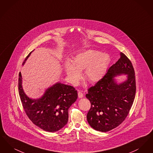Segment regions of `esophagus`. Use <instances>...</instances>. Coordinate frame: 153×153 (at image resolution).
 <instances>
[{
    "instance_id": "34e87169",
    "label": "esophagus",
    "mask_w": 153,
    "mask_h": 153,
    "mask_svg": "<svg viewBox=\"0 0 153 153\" xmlns=\"http://www.w3.org/2000/svg\"><path fill=\"white\" fill-rule=\"evenodd\" d=\"M83 96H84L83 93L82 92H81V91H79L78 92V97L79 98H82Z\"/></svg>"
}]
</instances>
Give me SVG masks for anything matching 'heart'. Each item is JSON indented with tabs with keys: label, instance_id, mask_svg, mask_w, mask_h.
I'll return each mask as SVG.
<instances>
[{
	"label": "heart",
	"instance_id": "1",
	"mask_svg": "<svg viewBox=\"0 0 153 153\" xmlns=\"http://www.w3.org/2000/svg\"><path fill=\"white\" fill-rule=\"evenodd\" d=\"M111 61L107 54H102L95 50H88L77 54L73 61H66L64 71L73 84H77L81 74L80 71L85 70V77L90 82H96L101 80L106 73Z\"/></svg>",
	"mask_w": 153,
	"mask_h": 153
}]
</instances>
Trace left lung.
Listing matches in <instances>:
<instances>
[{"instance_id":"8db88e82","label":"left lung","mask_w":153,"mask_h":153,"mask_svg":"<svg viewBox=\"0 0 153 153\" xmlns=\"http://www.w3.org/2000/svg\"><path fill=\"white\" fill-rule=\"evenodd\" d=\"M128 74V79L117 85L114 77ZM136 92L135 71L131 61L123 53L117 62L111 66L102 79L89 88L85 96L91 107L87 117L89 125L96 130L110 131L122 123L127 117Z\"/></svg>"}]
</instances>
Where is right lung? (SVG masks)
Instances as JSON below:
<instances>
[{"label": "right lung", "mask_w": 153, "mask_h": 153, "mask_svg": "<svg viewBox=\"0 0 153 153\" xmlns=\"http://www.w3.org/2000/svg\"><path fill=\"white\" fill-rule=\"evenodd\" d=\"M31 53L24 60L23 65ZM22 81L19 72V94L23 109L31 121L44 131L55 132L64 127L68 120V109L77 99L75 88L57 82L47 89L41 98L35 100L25 94Z\"/></svg>", "instance_id": "1"}]
</instances>
